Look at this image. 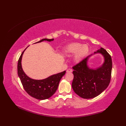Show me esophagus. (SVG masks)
<instances>
[{"mask_svg": "<svg viewBox=\"0 0 126 126\" xmlns=\"http://www.w3.org/2000/svg\"><path fill=\"white\" fill-rule=\"evenodd\" d=\"M66 71H67V72H72V69L69 68V69H68Z\"/></svg>", "mask_w": 126, "mask_h": 126, "instance_id": "1", "label": "esophagus"}]
</instances>
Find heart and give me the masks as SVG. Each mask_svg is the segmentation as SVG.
I'll return each instance as SVG.
<instances>
[{"label": "heart", "instance_id": "1", "mask_svg": "<svg viewBox=\"0 0 126 126\" xmlns=\"http://www.w3.org/2000/svg\"><path fill=\"white\" fill-rule=\"evenodd\" d=\"M89 49L86 44L72 43L67 45L63 49V54L67 56L74 55L73 60L75 62L80 61L88 53Z\"/></svg>", "mask_w": 126, "mask_h": 126}]
</instances>
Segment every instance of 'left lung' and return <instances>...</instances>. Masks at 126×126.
<instances>
[{
	"instance_id": "1",
	"label": "left lung",
	"mask_w": 126,
	"mask_h": 126,
	"mask_svg": "<svg viewBox=\"0 0 126 126\" xmlns=\"http://www.w3.org/2000/svg\"><path fill=\"white\" fill-rule=\"evenodd\" d=\"M96 54L102 55L104 62L95 68L90 67L87 64L88 60ZM72 68L74 79L72 88L74 92L82 98H93L103 92L109 84L112 70L111 57L105 49L101 48Z\"/></svg>"
}]
</instances>
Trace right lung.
<instances>
[{
    "mask_svg": "<svg viewBox=\"0 0 126 126\" xmlns=\"http://www.w3.org/2000/svg\"><path fill=\"white\" fill-rule=\"evenodd\" d=\"M54 39L45 38L36 43H41L43 41H52ZM28 47V46L22 52L18 60L17 66L18 77L20 79L24 89L30 96L38 100L47 99L55 93L58 88L60 79L65 74L66 71L51 75L44 79L36 80L30 78L25 73L21 65L22 55Z\"/></svg>",
    "mask_w": 126,
    "mask_h": 126,
    "instance_id": "add662e5",
    "label": "right lung"
}]
</instances>
